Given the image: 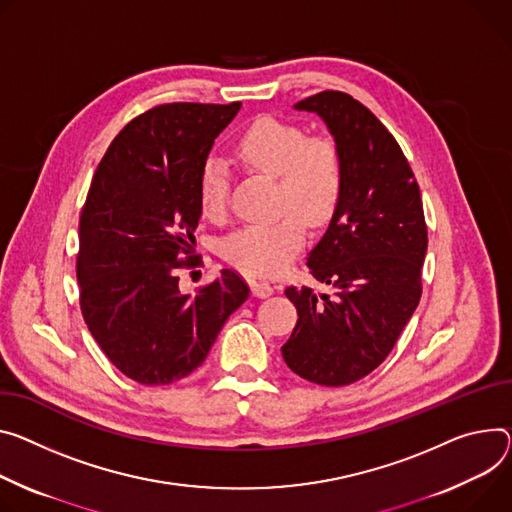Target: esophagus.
I'll return each mask as SVG.
<instances>
[{"mask_svg":"<svg viewBox=\"0 0 512 512\" xmlns=\"http://www.w3.org/2000/svg\"><path fill=\"white\" fill-rule=\"evenodd\" d=\"M251 292L257 298H269L273 294V286L269 282H263V280H253L251 282Z\"/></svg>","mask_w":512,"mask_h":512,"instance_id":"esophagus-1","label":"esophagus"}]
</instances>
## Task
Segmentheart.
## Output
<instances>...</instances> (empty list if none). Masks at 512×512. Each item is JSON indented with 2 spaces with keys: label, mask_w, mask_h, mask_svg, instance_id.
<instances>
[{
  "label": "heart",
  "mask_w": 512,
  "mask_h": 512,
  "mask_svg": "<svg viewBox=\"0 0 512 512\" xmlns=\"http://www.w3.org/2000/svg\"><path fill=\"white\" fill-rule=\"evenodd\" d=\"M241 161L277 179V210L269 222L239 228L224 243V257L235 267L273 275L282 271L304 247L306 226L331 220L343 192V161L329 136H310L300 124L261 116L249 124L237 143ZM230 169L226 161L208 157L200 173V206L208 218H222L228 206Z\"/></svg>",
  "instance_id": "heart-1"
}]
</instances>
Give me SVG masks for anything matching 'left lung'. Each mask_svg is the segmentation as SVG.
Listing matches in <instances>:
<instances>
[{"instance_id":"obj_1","label":"left lung","mask_w":512,"mask_h":512,"mask_svg":"<svg viewBox=\"0 0 512 512\" xmlns=\"http://www.w3.org/2000/svg\"><path fill=\"white\" fill-rule=\"evenodd\" d=\"M294 110L327 124L343 161V192L306 261L333 294L286 290L298 322L282 355L308 382L347 386L388 357L421 300L423 200L396 138L363 104L322 91Z\"/></svg>"}]
</instances>
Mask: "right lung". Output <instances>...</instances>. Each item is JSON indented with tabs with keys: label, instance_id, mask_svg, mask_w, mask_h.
I'll return each mask as SVG.
<instances>
[{
	"label": "right lung",
	"instance_id": "right-lung-1",
	"mask_svg": "<svg viewBox=\"0 0 512 512\" xmlns=\"http://www.w3.org/2000/svg\"><path fill=\"white\" fill-rule=\"evenodd\" d=\"M241 102L165 104L128 122L96 169L79 218L77 282L89 333L130 380L190 376L249 286L222 269L198 296L177 269L196 265L200 173Z\"/></svg>",
	"mask_w": 512,
	"mask_h": 512
}]
</instances>
